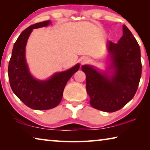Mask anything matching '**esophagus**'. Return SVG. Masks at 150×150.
Listing matches in <instances>:
<instances>
[{
  "mask_svg": "<svg viewBox=\"0 0 150 150\" xmlns=\"http://www.w3.org/2000/svg\"><path fill=\"white\" fill-rule=\"evenodd\" d=\"M88 62V59L87 57H84L83 58L82 60H81V65H85L86 63H87Z\"/></svg>",
  "mask_w": 150,
  "mask_h": 150,
  "instance_id": "34e87169",
  "label": "esophagus"
}]
</instances>
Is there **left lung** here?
Masks as SVG:
<instances>
[{
	"label": "left lung",
	"instance_id": "1",
	"mask_svg": "<svg viewBox=\"0 0 150 150\" xmlns=\"http://www.w3.org/2000/svg\"><path fill=\"white\" fill-rule=\"evenodd\" d=\"M111 72L101 73L91 65H83L91 105L107 112L120 110L132 99L142 75L140 48L125 25L117 44L109 41ZM110 74V75H108Z\"/></svg>",
	"mask_w": 150,
	"mask_h": 150
}]
</instances>
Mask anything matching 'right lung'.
I'll return each mask as SVG.
<instances>
[{
	"instance_id": "obj_1",
	"label": "right lung",
	"mask_w": 150,
	"mask_h": 150,
	"mask_svg": "<svg viewBox=\"0 0 150 150\" xmlns=\"http://www.w3.org/2000/svg\"><path fill=\"white\" fill-rule=\"evenodd\" d=\"M50 23L47 20L24 30L14 43L8 64V79L12 91L22 103L35 110H48L59 105L66 83L80 67L77 64L69 70L56 73L46 81L36 80L30 74L25 57L28 39L33 29Z\"/></svg>"
}]
</instances>
